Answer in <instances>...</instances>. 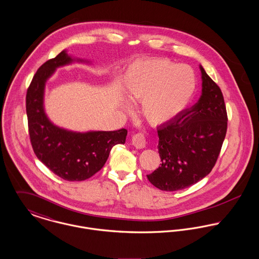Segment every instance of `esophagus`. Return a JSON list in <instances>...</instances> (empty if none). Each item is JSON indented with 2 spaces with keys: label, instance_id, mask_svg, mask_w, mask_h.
I'll return each mask as SVG.
<instances>
[{
  "label": "esophagus",
  "instance_id": "34e87169",
  "mask_svg": "<svg viewBox=\"0 0 259 259\" xmlns=\"http://www.w3.org/2000/svg\"><path fill=\"white\" fill-rule=\"evenodd\" d=\"M132 144L137 148L142 149L146 146V136L143 133H137L132 138Z\"/></svg>",
  "mask_w": 259,
  "mask_h": 259
}]
</instances>
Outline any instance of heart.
<instances>
[{
	"label": "heart",
	"instance_id": "b5f03b06",
	"mask_svg": "<svg viewBox=\"0 0 259 259\" xmlns=\"http://www.w3.org/2000/svg\"><path fill=\"white\" fill-rule=\"evenodd\" d=\"M196 87V76L190 67L168 59L142 62L126 76L129 99L142 102L141 113L153 125L177 119L191 102Z\"/></svg>",
	"mask_w": 259,
	"mask_h": 259
}]
</instances>
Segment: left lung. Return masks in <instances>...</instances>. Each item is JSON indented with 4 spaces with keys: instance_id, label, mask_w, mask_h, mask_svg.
Listing matches in <instances>:
<instances>
[{
    "instance_id": "8db88e82",
    "label": "left lung",
    "mask_w": 259,
    "mask_h": 259,
    "mask_svg": "<svg viewBox=\"0 0 259 259\" xmlns=\"http://www.w3.org/2000/svg\"><path fill=\"white\" fill-rule=\"evenodd\" d=\"M202 96L177 119L158 128L160 166L147 178L163 191L189 187L208 176L219 157L228 127L219 85L200 66Z\"/></svg>"
}]
</instances>
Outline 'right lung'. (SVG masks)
<instances>
[{
	"instance_id": "1",
	"label": "right lung",
	"mask_w": 259,
	"mask_h": 259,
	"mask_svg": "<svg viewBox=\"0 0 259 259\" xmlns=\"http://www.w3.org/2000/svg\"><path fill=\"white\" fill-rule=\"evenodd\" d=\"M73 59L62 51L36 71L26 92L29 139L34 154L52 172L68 181H81L100 171L113 146L124 144L127 130L76 133L53 125L43 109L45 81L59 66Z\"/></svg>"
}]
</instances>
